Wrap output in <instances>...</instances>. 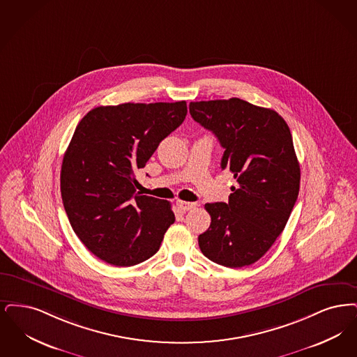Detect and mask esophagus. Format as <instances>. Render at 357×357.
<instances>
[{
    "label": "esophagus",
    "mask_w": 357,
    "mask_h": 357,
    "mask_svg": "<svg viewBox=\"0 0 357 357\" xmlns=\"http://www.w3.org/2000/svg\"><path fill=\"white\" fill-rule=\"evenodd\" d=\"M176 204H177V206H178L183 212H186V211H190V209L196 208V202H181V200H178Z\"/></svg>",
    "instance_id": "esophagus-1"
}]
</instances>
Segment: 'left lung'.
Returning <instances> with one entry per match:
<instances>
[{"label":"left lung","instance_id":"left-lung-1","mask_svg":"<svg viewBox=\"0 0 357 357\" xmlns=\"http://www.w3.org/2000/svg\"><path fill=\"white\" fill-rule=\"evenodd\" d=\"M192 119L225 149L221 169L237 181L228 202L205 204L211 227L199 236L205 257L241 268L256 263L284 231L300 189L291 130L272 109L240 98L190 102Z\"/></svg>","mask_w":357,"mask_h":357}]
</instances>
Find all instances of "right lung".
Listing matches in <instances>:
<instances>
[{"label":"right lung","instance_id":"right-lung-1","mask_svg":"<svg viewBox=\"0 0 357 357\" xmlns=\"http://www.w3.org/2000/svg\"><path fill=\"white\" fill-rule=\"evenodd\" d=\"M185 101L97 107L63 155L61 196L69 222L94 256L116 266L152 257L174 222L171 202L136 193L135 172L185 120Z\"/></svg>","mask_w":357,"mask_h":357}]
</instances>
